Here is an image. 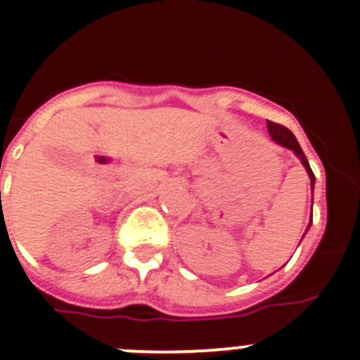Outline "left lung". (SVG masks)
I'll use <instances>...</instances> for the list:
<instances>
[{
	"label": "left lung",
	"instance_id": "1",
	"mask_svg": "<svg viewBox=\"0 0 360 360\" xmlns=\"http://www.w3.org/2000/svg\"><path fill=\"white\" fill-rule=\"evenodd\" d=\"M266 128H269L270 139H272V141L278 142V144L283 146V148L292 149V151H294L295 155H297L299 160H301V164H303L304 169H307L308 176H310V187H311V191H314L316 176H314V173H311L310 164H308L307 157H304L303 149H301V146H299V142H297V139H295V136H294V133H292L288 128H285V126H281V124L270 122V120H266ZM310 224H311V218H310ZM310 224H308V227H310Z\"/></svg>",
	"mask_w": 360,
	"mask_h": 360
}]
</instances>
